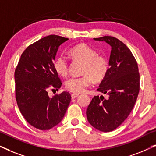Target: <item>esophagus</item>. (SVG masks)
Masks as SVG:
<instances>
[{
    "instance_id": "1",
    "label": "esophagus",
    "mask_w": 156,
    "mask_h": 156,
    "mask_svg": "<svg viewBox=\"0 0 156 156\" xmlns=\"http://www.w3.org/2000/svg\"><path fill=\"white\" fill-rule=\"evenodd\" d=\"M71 96H72V99H74V98H76V97H78L79 94H72Z\"/></svg>"
}]
</instances>
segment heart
Here are the masks:
<instances>
[{"instance_id":"b5f03b06","label":"heart","mask_w":156,"mask_h":156,"mask_svg":"<svg viewBox=\"0 0 156 156\" xmlns=\"http://www.w3.org/2000/svg\"><path fill=\"white\" fill-rule=\"evenodd\" d=\"M69 55L74 61L83 63L80 76H73L65 82V88L74 94L83 92L91 84L92 80L101 82L107 74L108 62L103 55H98L94 49L84 43L72 48ZM55 71L62 76H66L69 71V63L62 55H58L53 62Z\"/></svg>"}]
</instances>
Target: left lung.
Returning <instances> with one entry per match:
<instances>
[{"mask_svg": "<svg viewBox=\"0 0 156 156\" xmlns=\"http://www.w3.org/2000/svg\"><path fill=\"white\" fill-rule=\"evenodd\" d=\"M112 47L109 68L97 90L108 95L94 96L87 109L89 123L99 131L110 132L129 116L140 90L138 64L129 48L114 37L94 38Z\"/></svg>", "mask_w": 156, "mask_h": 156, "instance_id": "left-lung-1", "label": "left lung"}]
</instances>
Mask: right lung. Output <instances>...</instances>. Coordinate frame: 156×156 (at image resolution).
Segmentation results:
<instances>
[{
	"label": "right lung",
	"mask_w": 156,
	"mask_h": 156,
	"mask_svg": "<svg viewBox=\"0 0 156 156\" xmlns=\"http://www.w3.org/2000/svg\"><path fill=\"white\" fill-rule=\"evenodd\" d=\"M69 39L56 35L42 37L24 50L15 71L16 99L25 120L40 130L52 129L62 121L71 101L67 91L50 98L62 81L53 67L59 45Z\"/></svg>",
	"instance_id": "right-lung-1"
}]
</instances>
